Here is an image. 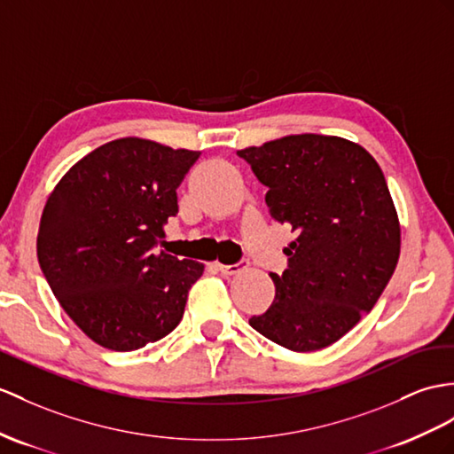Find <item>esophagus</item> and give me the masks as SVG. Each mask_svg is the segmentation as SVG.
Returning <instances> with one entry per match:
<instances>
[{
	"label": "esophagus",
	"mask_w": 454,
	"mask_h": 454,
	"mask_svg": "<svg viewBox=\"0 0 454 454\" xmlns=\"http://www.w3.org/2000/svg\"><path fill=\"white\" fill-rule=\"evenodd\" d=\"M248 265L247 260H240L237 263H231V265H223V263H217V270L223 273V275H235L239 271H242Z\"/></svg>",
	"instance_id": "esophagus-1"
}]
</instances>
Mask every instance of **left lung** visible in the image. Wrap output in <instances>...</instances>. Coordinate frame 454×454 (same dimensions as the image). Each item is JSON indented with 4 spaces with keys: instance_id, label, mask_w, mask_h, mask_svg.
Instances as JSON below:
<instances>
[{
    "instance_id": "left-lung-1",
    "label": "left lung",
    "mask_w": 454,
    "mask_h": 454,
    "mask_svg": "<svg viewBox=\"0 0 454 454\" xmlns=\"http://www.w3.org/2000/svg\"><path fill=\"white\" fill-rule=\"evenodd\" d=\"M268 186L270 215L296 239L275 298L250 325L278 345H333L378 302L401 254V223L383 171L360 144L291 135L237 152Z\"/></svg>"
}]
</instances>
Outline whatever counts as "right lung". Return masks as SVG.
I'll use <instances>...</instances> for the list:
<instances>
[{"mask_svg": "<svg viewBox=\"0 0 454 454\" xmlns=\"http://www.w3.org/2000/svg\"><path fill=\"white\" fill-rule=\"evenodd\" d=\"M200 152L127 137L61 176L43 206L38 262L58 302L99 347L129 352L179 325L204 263L153 247Z\"/></svg>", "mask_w": 454, "mask_h": 454, "instance_id": "1", "label": "right lung"}]
</instances>
